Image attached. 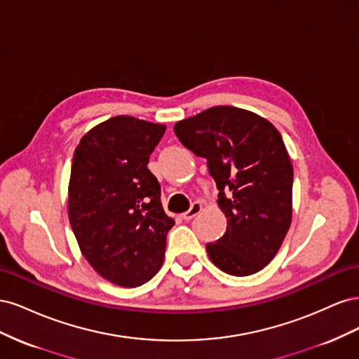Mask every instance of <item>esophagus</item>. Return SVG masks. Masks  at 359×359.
<instances>
[{"label": "esophagus", "mask_w": 359, "mask_h": 359, "mask_svg": "<svg viewBox=\"0 0 359 359\" xmlns=\"http://www.w3.org/2000/svg\"><path fill=\"white\" fill-rule=\"evenodd\" d=\"M201 211H202V203L201 202H193L191 206H190V210L182 214V219L184 220H191L193 217L198 215Z\"/></svg>", "instance_id": "34e87169"}]
</instances>
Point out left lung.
<instances>
[{
	"mask_svg": "<svg viewBox=\"0 0 359 359\" xmlns=\"http://www.w3.org/2000/svg\"><path fill=\"white\" fill-rule=\"evenodd\" d=\"M180 142L206 158L219 189L226 232L206 244L223 273L244 277L277 255L292 222L293 168L278 130L268 119L233 106H214L178 121Z\"/></svg>",
	"mask_w": 359,
	"mask_h": 359,
	"instance_id": "obj_1",
	"label": "left lung"
}]
</instances>
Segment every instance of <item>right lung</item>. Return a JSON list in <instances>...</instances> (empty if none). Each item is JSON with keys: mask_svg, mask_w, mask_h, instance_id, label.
Returning a JSON list of instances; mask_svg holds the SVG:
<instances>
[{"mask_svg": "<svg viewBox=\"0 0 359 359\" xmlns=\"http://www.w3.org/2000/svg\"><path fill=\"white\" fill-rule=\"evenodd\" d=\"M166 126L118 115L93 127L76 147L69 219L79 248L103 278L136 287L163 265L175 220L160 201L148 161Z\"/></svg>", "mask_w": 359, "mask_h": 359, "instance_id": "1", "label": "right lung"}]
</instances>
